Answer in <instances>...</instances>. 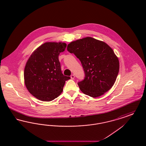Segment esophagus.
<instances>
[{"label":"esophagus","mask_w":146,"mask_h":146,"mask_svg":"<svg viewBox=\"0 0 146 146\" xmlns=\"http://www.w3.org/2000/svg\"><path fill=\"white\" fill-rule=\"evenodd\" d=\"M70 78H71V79H74V78H75V76H74V74H72V75L70 76Z\"/></svg>","instance_id":"34e87169"}]
</instances>
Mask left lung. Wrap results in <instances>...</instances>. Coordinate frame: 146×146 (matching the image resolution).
<instances>
[{
    "instance_id": "1",
    "label": "left lung",
    "mask_w": 146,
    "mask_h": 146,
    "mask_svg": "<svg viewBox=\"0 0 146 146\" xmlns=\"http://www.w3.org/2000/svg\"><path fill=\"white\" fill-rule=\"evenodd\" d=\"M67 50L80 61L85 77L78 85L84 94L99 97L111 89L119 70L118 57L104 42L91 37L71 42Z\"/></svg>"
}]
</instances>
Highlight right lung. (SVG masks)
Returning a JSON list of instances; mask_svg holds the SVG:
<instances>
[{"instance_id":"1","label":"right lung","mask_w":146,"mask_h":146,"mask_svg":"<svg viewBox=\"0 0 146 146\" xmlns=\"http://www.w3.org/2000/svg\"><path fill=\"white\" fill-rule=\"evenodd\" d=\"M67 46L64 42H45L36 49L26 63L25 83L28 91L42 101H51L62 92L70 79L62 73L58 60Z\"/></svg>"}]
</instances>
